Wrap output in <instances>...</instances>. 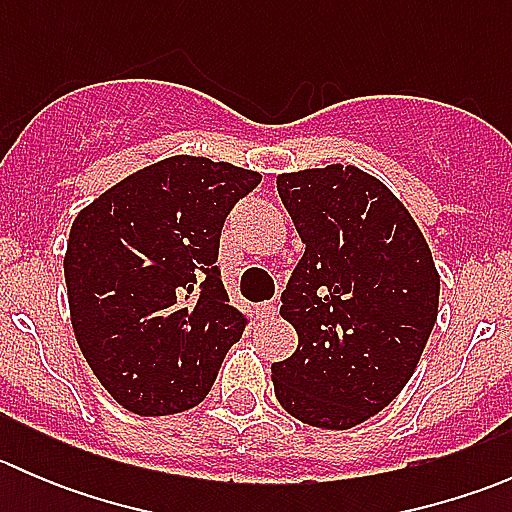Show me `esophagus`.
<instances>
[{"label":"esophagus","mask_w":512,"mask_h":512,"mask_svg":"<svg viewBox=\"0 0 512 512\" xmlns=\"http://www.w3.org/2000/svg\"><path fill=\"white\" fill-rule=\"evenodd\" d=\"M277 302H262L257 304V317L260 319H275L277 317Z\"/></svg>","instance_id":"34e87169"}]
</instances>
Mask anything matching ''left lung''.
Masks as SVG:
<instances>
[{"label": "left lung", "instance_id": "left-lung-1", "mask_svg": "<svg viewBox=\"0 0 512 512\" xmlns=\"http://www.w3.org/2000/svg\"><path fill=\"white\" fill-rule=\"evenodd\" d=\"M304 242L280 314L297 352L272 364L282 409L347 431L401 394L438 317L431 250L399 198L354 165L277 175Z\"/></svg>", "mask_w": 512, "mask_h": 512}]
</instances>
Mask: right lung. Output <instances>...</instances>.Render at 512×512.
<instances>
[{"instance_id":"add662e5","label":"right lung","mask_w":512,"mask_h":512,"mask_svg":"<svg viewBox=\"0 0 512 512\" xmlns=\"http://www.w3.org/2000/svg\"><path fill=\"white\" fill-rule=\"evenodd\" d=\"M255 170L173 156L76 215L64 257L76 342L103 389L138 416L193 409L242 337L220 277L225 218Z\"/></svg>"}]
</instances>
